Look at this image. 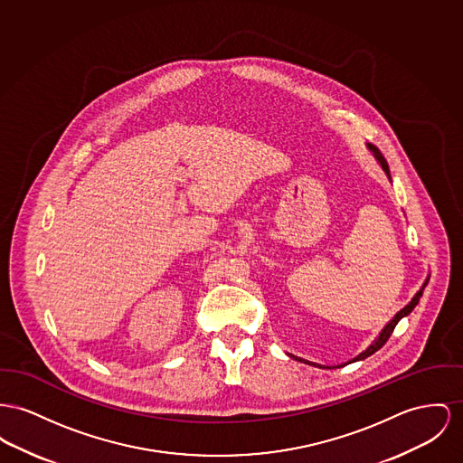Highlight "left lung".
I'll return each mask as SVG.
<instances>
[{
    "mask_svg": "<svg viewBox=\"0 0 463 463\" xmlns=\"http://www.w3.org/2000/svg\"><path fill=\"white\" fill-rule=\"evenodd\" d=\"M367 147L370 149V153H373V156H375V159L381 163V166H383V170H384V174L388 175V179L392 181V175H390V168H388V163H386V159H384V156L381 155V151L375 147V146H370V144H367ZM427 286V282L423 284V288ZM423 288L414 295V298L405 306V307L402 308V310H399L395 316H393V319L383 328V332L379 334V337L377 339L373 340L372 344H370L369 347L364 351V353H360L356 358H353L351 362H347V364H353V362H360V360H365L367 356H370V354H373L377 349H381L384 344H386V340L390 339V335L393 334V330H395V326H397V323L401 321L402 317H405L407 314H411L412 312V308L416 307L418 306V302H420V298H421V295H423ZM291 358H295V360H298V362H302V364H308V365H314V367H321V369H334V367H323V365H317V364H312V362H307V360H304V358H298V356H293V354H289ZM347 364H344V365H347ZM339 367H342V365H339ZM337 369V367H335Z\"/></svg>",
    "mask_w": 463,
    "mask_h": 463,
    "instance_id": "left-lung-1",
    "label": "left lung"
}]
</instances>
